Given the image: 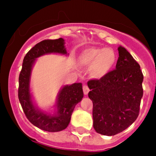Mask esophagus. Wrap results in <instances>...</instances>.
Masks as SVG:
<instances>
[{
    "instance_id": "esophagus-1",
    "label": "esophagus",
    "mask_w": 156,
    "mask_h": 156,
    "mask_svg": "<svg viewBox=\"0 0 156 156\" xmlns=\"http://www.w3.org/2000/svg\"><path fill=\"white\" fill-rule=\"evenodd\" d=\"M83 91H84V94H85V95H87V94L89 93V91H90V89H89V87H87V85L84 84V85L83 86Z\"/></svg>"
}]
</instances>
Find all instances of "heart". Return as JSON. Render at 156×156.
I'll list each match as a JSON object with an SVG mask.
<instances>
[{
  "instance_id": "1",
  "label": "heart",
  "mask_w": 156,
  "mask_h": 156,
  "mask_svg": "<svg viewBox=\"0 0 156 156\" xmlns=\"http://www.w3.org/2000/svg\"><path fill=\"white\" fill-rule=\"evenodd\" d=\"M117 60V55L113 49L109 48H90L81 53L79 62L81 66L90 67L93 78H103L109 73Z\"/></svg>"
}]
</instances>
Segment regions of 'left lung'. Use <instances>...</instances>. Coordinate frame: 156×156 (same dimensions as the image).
I'll list each match as a JSON object with an SVG mask.
<instances>
[{"label":"left lung","mask_w":156,"mask_h":156,"mask_svg":"<svg viewBox=\"0 0 156 156\" xmlns=\"http://www.w3.org/2000/svg\"><path fill=\"white\" fill-rule=\"evenodd\" d=\"M118 50L115 69L100 79L87 82L94 127L106 136L121 133L135 122L144 94L140 66L125 48L120 46Z\"/></svg>","instance_id":"8db88e82"}]
</instances>
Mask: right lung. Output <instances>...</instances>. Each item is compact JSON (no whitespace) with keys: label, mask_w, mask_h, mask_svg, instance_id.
Returning a JSON list of instances; mask_svg holds the SVG:
<instances>
[{"label":"right lung","mask_w":156,"mask_h":156,"mask_svg":"<svg viewBox=\"0 0 156 156\" xmlns=\"http://www.w3.org/2000/svg\"><path fill=\"white\" fill-rule=\"evenodd\" d=\"M63 38L44 40L39 42L26 53L19 77L18 97L25 115L34 126L49 132L61 131L67 127L72 112L84 97L81 83L64 86L59 91L55 106L57 111L48 114L34 105L30 94V77L35 59L48 53L67 54Z\"/></svg>","instance_id":"obj_1"}]
</instances>
